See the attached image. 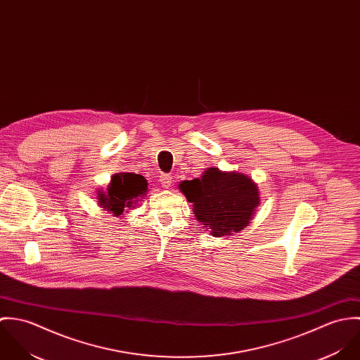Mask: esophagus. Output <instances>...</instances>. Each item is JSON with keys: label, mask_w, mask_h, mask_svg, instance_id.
Wrapping results in <instances>:
<instances>
[{"label": "esophagus", "mask_w": 360, "mask_h": 360, "mask_svg": "<svg viewBox=\"0 0 360 360\" xmlns=\"http://www.w3.org/2000/svg\"><path fill=\"white\" fill-rule=\"evenodd\" d=\"M159 183L162 184V187H165V188H169V187L172 186V183H173V179H172V176H170V174L162 173V174L159 176Z\"/></svg>", "instance_id": "1"}]
</instances>
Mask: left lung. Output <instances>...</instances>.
Instances as JSON below:
<instances>
[{
  "instance_id": "left-lung-1",
  "label": "left lung",
  "mask_w": 360,
  "mask_h": 360,
  "mask_svg": "<svg viewBox=\"0 0 360 360\" xmlns=\"http://www.w3.org/2000/svg\"><path fill=\"white\" fill-rule=\"evenodd\" d=\"M181 193L193 202L195 217L214 237L243 230L259 205L257 184L245 174L209 167L201 179L186 180Z\"/></svg>"
}]
</instances>
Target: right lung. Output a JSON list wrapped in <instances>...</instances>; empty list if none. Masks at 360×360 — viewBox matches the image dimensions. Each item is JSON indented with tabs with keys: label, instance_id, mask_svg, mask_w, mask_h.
I'll list each match as a JSON object with an SVG mask.
<instances>
[{
	"label": "right lung",
	"instance_id": "obj_1",
	"mask_svg": "<svg viewBox=\"0 0 360 360\" xmlns=\"http://www.w3.org/2000/svg\"><path fill=\"white\" fill-rule=\"evenodd\" d=\"M147 180L136 173H116L110 186L106 188V194L100 193V205L110 210L113 216H119L124 209L134 207L139 200L147 193Z\"/></svg>",
	"mask_w": 360,
	"mask_h": 360
}]
</instances>
